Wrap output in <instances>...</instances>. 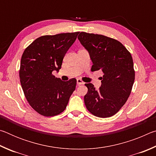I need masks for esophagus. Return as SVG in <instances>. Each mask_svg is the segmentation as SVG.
<instances>
[{
	"mask_svg": "<svg viewBox=\"0 0 156 156\" xmlns=\"http://www.w3.org/2000/svg\"><path fill=\"white\" fill-rule=\"evenodd\" d=\"M84 83V82L80 80V79H77V84H78V85H80V84H83Z\"/></svg>",
	"mask_w": 156,
	"mask_h": 156,
	"instance_id": "obj_1",
	"label": "esophagus"
}]
</instances>
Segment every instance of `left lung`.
I'll list each match as a JSON object with an SVG mask.
<instances>
[{
    "label": "left lung",
    "mask_w": 156,
    "mask_h": 156,
    "mask_svg": "<svg viewBox=\"0 0 156 156\" xmlns=\"http://www.w3.org/2000/svg\"><path fill=\"white\" fill-rule=\"evenodd\" d=\"M78 40L89 54L93 62L91 72L101 69V87L86 83L88 91L84 97L89 112L99 118H109L118 112L127 100L135 80L131 55L115 39L103 35L80 32Z\"/></svg>",
    "instance_id": "left-lung-1"
}]
</instances>
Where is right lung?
<instances>
[{
	"label": "right lung",
	"mask_w": 156,
	"mask_h": 156,
	"mask_svg": "<svg viewBox=\"0 0 156 156\" xmlns=\"http://www.w3.org/2000/svg\"><path fill=\"white\" fill-rule=\"evenodd\" d=\"M79 32L43 36L23 52L19 76L26 99L39 114L54 116L65 109L76 86V79L62 81L52 74L59 72L66 53Z\"/></svg>",
	"instance_id": "add662e5"
}]
</instances>
